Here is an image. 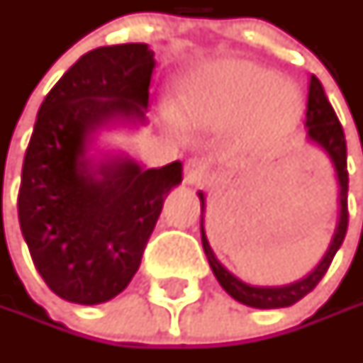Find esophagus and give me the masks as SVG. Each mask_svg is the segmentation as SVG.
<instances>
[{
  "label": "esophagus",
  "mask_w": 363,
  "mask_h": 363,
  "mask_svg": "<svg viewBox=\"0 0 363 363\" xmlns=\"http://www.w3.org/2000/svg\"><path fill=\"white\" fill-rule=\"evenodd\" d=\"M203 177V163L200 160H189L186 163V175H184V182L188 186H198Z\"/></svg>",
  "instance_id": "1"
}]
</instances>
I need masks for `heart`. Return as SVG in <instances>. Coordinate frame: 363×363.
I'll use <instances>...</instances> for the list:
<instances>
[{"label": "heart", "mask_w": 363, "mask_h": 363, "mask_svg": "<svg viewBox=\"0 0 363 363\" xmlns=\"http://www.w3.org/2000/svg\"><path fill=\"white\" fill-rule=\"evenodd\" d=\"M267 100L273 118L289 119L269 123L264 117ZM301 105V91L291 80L257 62L224 60L189 84L179 101V115L191 127H222L244 119L255 131L279 133L299 119Z\"/></svg>", "instance_id": "b5f03b06"}]
</instances>
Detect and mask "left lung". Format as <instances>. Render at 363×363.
Wrapping results in <instances>:
<instances>
[{
    "label": "left lung",
    "instance_id": "8db88e82",
    "mask_svg": "<svg viewBox=\"0 0 363 363\" xmlns=\"http://www.w3.org/2000/svg\"><path fill=\"white\" fill-rule=\"evenodd\" d=\"M305 129H307V143L317 147L328 155V160L333 165L335 179H337V224L331 236V242L328 246V252L319 260V264L307 277H303L295 283L277 286H260L244 283L234 272H230L214 255L212 246L208 242L206 228H203V212H206V196L203 191H198L200 202H202V218H200V232H202V246L210 269L218 279L222 289L242 305L255 307V309H281V307H291L293 303L301 301L307 293H311L317 283L323 279L328 272L331 260L335 252L340 250L345 230H347V147H345V135H343L342 125L337 121V115L333 106L329 105L325 91L319 82V78H309V96H307V115H305Z\"/></svg>",
    "mask_w": 363,
    "mask_h": 363
}]
</instances>
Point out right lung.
Returning <instances> with one entry per match:
<instances>
[{
	"instance_id": "obj_1",
	"label": "right lung",
	"mask_w": 363,
	"mask_h": 363,
	"mask_svg": "<svg viewBox=\"0 0 363 363\" xmlns=\"http://www.w3.org/2000/svg\"><path fill=\"white\" fill-rule=\"evenodd\" d=\"M155 52L91 50L46 94L23 157L18 216L44 283L60 299L99 305L131 283L182 161L145 169L99 149L103 131L147 125Z\"/></svg>"
}]
</instances>
